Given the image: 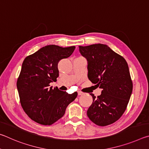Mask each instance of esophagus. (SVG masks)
Instances as JSON below:
<instances>
[{
    "label": "esophagus",
    "instance_id": "esophagus-1",
    "mask_svg": "<svg viewBox=\"0 0 149 149\" xmlns=\"http://www.w3.org/2000/svg\"><path fill=\"white\" fill-rule=\"evenodd\" d=\"M77 94H78V95L80 96V95H82L83 94H84V93H83L82 92H80V91H79V92L77 93Z\"/></svg>",
    "mask_w": 149,
    "mask_h": 149
}]
</instances>
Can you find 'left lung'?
Returning <instances> with one entry per match:
<instances>
[{
    "mask_svg": "<svg viewBox=\"0 0 149 149\" xmlns=\"http://www.w3.org/2000/svg\"><path fill=\"white\" fill-rule=\"evenodd\" d=\"M88 62V78L102 89L93 97L87 114L96 125L106 126L116 122L126 110L133 90L129 67L124 58L103 44L79 46Z\"/></svg>",
    "mask_w": 149,
    "mask_h": 149,
    "instance_id": "8db88e82",
    "label": "left lung"
}]
</instances>
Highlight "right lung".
<instances>
[{
  "label": "right lung",
  "mask_w": 149,
  "mask_h": 149,
  "mask_svg": "<svg viewBox=\"0 0 149 149\" xmlns=\"http://www.w3.org/2000/svg\"><path fill=\"white\" fill-rule=\"evenodd\" d=\"M75 47L63 48L47 45L29 56L22 63L17 80L20 104L32 120L45 125L53 124L65 114L77 93L68 94L52 89L49 84L58 77V63L72 55Z\"/></svg>",
  "instance_id": "1"
}]
</instances>
